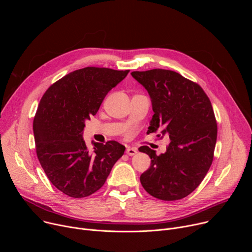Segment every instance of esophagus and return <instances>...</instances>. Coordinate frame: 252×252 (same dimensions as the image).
Segmentation results:
<instances>
[{
	"label": "esophagus",
	"instance_id": "1",
	"mask_svg": "<svg viewBox=\"0 0 252 252\" xmlns=\"http://www.w3.org/2000/svg\"><path fill=\"white\" fill-rule=\"evenodd\" d=\"M136 153H137V151L135 149H133V148H126V154L127 156H129V157L134 156Z\"/></svg>",
	"mask_w": 252,
	"mask_h": 252
}]
</instances>
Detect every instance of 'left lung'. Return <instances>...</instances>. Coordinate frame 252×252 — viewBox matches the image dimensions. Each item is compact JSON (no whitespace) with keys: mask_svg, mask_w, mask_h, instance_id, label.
Here are the masks:
<instances>
[{"mask_svg":"<svg viewBox=\"0 0 252 252\" xmlns=\"http://www.w3.org/2000/svg\"><path fill=\"white\" fill-rule=\"evenodd\" d=\"M131 76L152 98L155 115L148 132L170 139L159 156L141 147L152 162L140 175V184L156 198L182 199L200 185L213 160L218 125L211 102L198 84L173 70L154 68Z\"/></svg>","mask_w":252,"mask_h":252,"instance_id":"left-lung-1","label":"left lung"}]
</instances>
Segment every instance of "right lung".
Segmentation results:
<instances>
[{
	"instance_id": "add662e5",
	"label": "right lung",
	"mask_w": 252,
	"mask_h": 252,
	"mask_svg": "<svg viewBox=\"0 0 252 252\" xmlns=\"http://www.w3.org/2000/svg\"><path fill=\"white\" fill-rule=\"evenodd\" d=\"M128 71L87 66L63 77L43 95L32 124L35 152L50 182L63 193L75 198L94 193L123 157L126 148L115 140L94 142L89 150L83 131L85 122Z\"/></svg>"
}]
</instances>
